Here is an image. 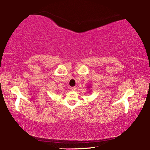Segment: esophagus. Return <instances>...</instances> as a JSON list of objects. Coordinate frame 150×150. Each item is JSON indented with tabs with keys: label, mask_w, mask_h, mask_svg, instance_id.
<instances>
[{
	"label": "esophagus",
	"mask_w": 150,
	"mask_h": 150,
	"mask_svg": "<svg viewBox=\"0 0 150 150\" xmlns=\"http://www.w3.org/2000/svg\"><path fill=\"white\" fill-rule=\"evenodd\" d=\"M70 90H71L73 91H75L76 90H77V87H75V86L71 87V88H70Z\"/></svg>",
	"instance_id": "34e87169"
}]
</instances>
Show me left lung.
Listing matches in <instances>:
<instances>
[{"instance_id":"1","label":"left lung","mask_w":150,"mask_h":150,"mask_svg":"<svg viewBox=\"0 0 150 150\" xmlns=\"http://www.w3.org/2000/svg\"><path fill=\"white\" fill-rule=\"evenodd\" d=\"M86 88H87V87H86ZM91 88V86H88V88ZM90 92H91V91H90ZM89 93H90V92H89Z\"/></svg>"}]
</instances>
